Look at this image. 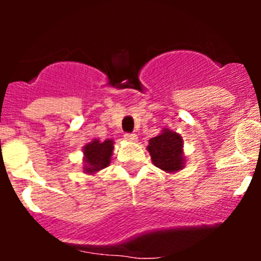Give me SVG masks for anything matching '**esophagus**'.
Returning a JSON list of instances; mask_svg holds the SVG:
<instances>
[{
  "label": "esophagus",
  "instance_id": "1",
  "mask_svg": "<svg viewBox=\"0 0 261 261\" xmlns=\"http://www.w3.org/2000/svg\"><path fill=\"white\" fill-rule=\"evenodd\" d=\"M124 137H125L126 141H132V142L137 141V135H135V133H125Z\"/></svg>",
  "mask_w": 261,
  "mask_h": 261
}]
</instances>
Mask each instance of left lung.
<instances>
[{"instance_id":"1","label":"left lung","mask_w":261,"mask_h":261,"mask_svg":"<svg viewBox=\"0 0 261 261\" xmlns=\"http://www.w3.org/2000/svg\"><path fill=\"white\" fill-rule=\"evenodd\" d=\"M183 138L171 129L163 128L162 132L149 140L147 151L153 165L166 172H177L186 166Z\"/></svg>"}]
</instances>
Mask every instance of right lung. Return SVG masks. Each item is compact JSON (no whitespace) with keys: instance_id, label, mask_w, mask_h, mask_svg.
<instances>
[{"instance_id":"right-lung-1","label":"right lung","mask_w":261,"mask_h":261,"mask_svg":"<svg viewBox=\"0 0 261 261\" xmlns=\"http://www.w3.org/2000/svg\"><path fill=\"white\" fill-rule=\"evenodd\" d=\"M84 172L93 175L108 167L111 163V156L114 151V141L112 140H96L89 142L84 146Z\"/></svg>"}]
</instances>
